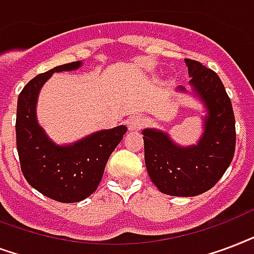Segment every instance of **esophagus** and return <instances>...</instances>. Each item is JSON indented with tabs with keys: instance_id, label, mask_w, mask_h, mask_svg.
Returning <instances> with one entry per match:
<instances>
[{
	"instance_id": "1",
	"label": "esophagus",
	"mask_w": 254,
	"mask_h": 254,
	"mask_svg": "<svg viewBox=\"0 0 254 254\" xmlns=\"http://www.w3.org/2000/svg\"><path fill=\"white\" fill-rule=\"evenodd\" d=\"M143 126H144V119H141V118L137 117V115L129 117L128 119H127V127H128L129 131H137V129H140Z\"/></svg>"
}]
</instances>
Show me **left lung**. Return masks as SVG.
Here are the masks:
<instances>
[{
  "mask_svg": "<svg viewBox=\"0 0 254 254\" xmlns=\"http://www.w3.org/2000/svg\"><path fill=\"white\" fill-rule=\"evenodd\" d=\"M186 61L192 92L201 102V137L196 144H176L164 131L144 128L145 167L152 183L170 196L190 197L207 192L219 182L235 155V115L223 82L200 62ZM178 91L187 92L179 86Z\"/></svg>",
  "mask_w": 254,
  "mask_h": 254,
  "instance_id": "obj_1",
  "label": "left lung"
}]
</instances>
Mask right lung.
I'll return each mask as SVG.
<instances>
[{"instance_id": "right-lung-1", "label": "right lung", "mask_w": 254, "mask_h": 254, "mask_svg": "<svg viewBox=\"0 0 254 254\" xmlns=\"http://www.w3.org/2000/svg\"><path fill=\"white\" fill-rule=\"evenodd\" d=\"M80 61L39 74L23 87L17 103V151L21 170L33 188L60 202H78L95 192L106 163L127 131L126 126L102 129L71 144H57L37 119L39 91L54 72L72 71Z\"/></svg>"}]
</instances>
